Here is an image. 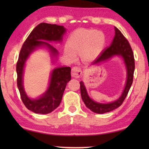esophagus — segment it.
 <instances>
[{
    "instance_id": "esophagus-1",
    "label": "esophagus",
    "mask_w": 149,
    "mask_h": 149,
    "mask_svg": "<svg viewBox=\"0 0 149 149\" xmlns=\"http://www.w3.org/2000/svg\"><path fill=\"white\" fill-rule=\"evenodd\" d=\"M82 74V70L81 68L75 66L72 69V75L73 77L78 78Z\"/></svg>"
}]
</instances>
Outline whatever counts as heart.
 Wrapping results in <instances>:
<instances>
[{"instance_id": "1", "label": "heart", "mask_w": 149, "mask_h": 149, "mask_svg": "<svg viewBox=\"0 0 149 149\" xmlns=\"http://www.w3.org/2000/svg\"><path fill=\"white\" fill-rule=\"evenodd\" d=\"M104 43V37L101 32L91 30H77L73 33L67 42L65 54L74 59L75 54L82 52L85 60L93 59L101 51Z\"/></svg>"}]
</instances>
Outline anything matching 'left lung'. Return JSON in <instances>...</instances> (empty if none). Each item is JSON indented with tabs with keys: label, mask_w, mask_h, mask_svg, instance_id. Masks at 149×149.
<instances>
[{
	"label": "left lung",
	"mask_w": 149,
	"mask_h": 149,
	"mask_svg": "<svg viewBox=\"0 0 149 149\" xmlns=\"http://www.w3.org/2000/svg\"><path fill=\"white\" fill-rule=\"evenodd\" d=\"M114 28L115 36L112 41V45L109 47L107 48L100 54V56L93 62V64H99L100 62L105 61L116 55L122 56L124 60L126 68H127V78L125 89L121 97L116 101L108 103V104H101V103L95 102L94 100L90 99V97L88 96L84 83L82 81L79 83L81 95L83 101L88 108H89L93 112L97 113V114L109 112L120 107L127 97L133 80V74H134L135 70V59L132 49L130 46L129 41L123 36L122 32L117 27H115Z\"/></svg>",
	"instance_id": "1"
}]
</instances>
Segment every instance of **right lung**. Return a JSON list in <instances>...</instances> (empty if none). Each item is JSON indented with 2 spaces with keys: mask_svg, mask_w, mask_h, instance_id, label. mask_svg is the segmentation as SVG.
<instances>
[{
  "mask_svg": "<svg viewBox=\"0 0 149 149\" xmlns=\"http://www.w3.org/2000/svg\"><path fill=\"white\" fill-rule=\"evenodd\" d=\"M65 29L62 26L41 23L29 35L20 50L16 64L17 85L22 102L27 109L36 114H49L58 107L62 100L65 86L71 80L70 67L55 68L51 74L49 89L39 99L32 100L26 95L23 87V72L26 60L37 47L46 45L53 55L58 52L48 41H61Z\"/></svg>",
  "mask_w": 149,
  "mask_h": 149,
  "instance_id": "add662e5",
  "label": "right lung"
}]
</instances>
